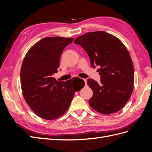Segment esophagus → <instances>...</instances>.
<instances>
[{
  "label": "esophagus",
  "mask_w": 152,
  "mask_h": 152,
  "mask_svg": "<svg viewBox=\"0 0 152 152\" xmlns=\"http://www.w3.org/2000/svg\"><path fill=\"white\" fill-rule=\"evenodd\" d=\"M84 81L85 82V84H86V85H87V80H86V79H84Z\"/></svg>",
  "instance_id": "1"
}]
</instances>
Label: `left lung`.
<instances>
[{"instance_id":"8db88e82","label":"left lung","mask_w":152,"mask_h":152,"mask_svg":"<svg viewBox=\"0 0 152 152\" xmlns=\"http://www.w3.org/2000/svg\"><path fill=\"white\" fill-rule=\"evenodd\" d=\"M74 43L86 50L92 67H100L99 83L87 80L93 91L91 107L104 115L119 111L129 99L134 86V67L126 47L116 37L103 31L88 32L78 37Z\"/></svg>"}]
</instances>
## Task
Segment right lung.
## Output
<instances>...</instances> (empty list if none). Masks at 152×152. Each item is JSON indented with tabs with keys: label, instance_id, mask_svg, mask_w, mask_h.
Masks as SVG:
<instances>
[{
	"label": "right lung",
	"instance_id": "obj_1",
	"mask_svg": "<svg viewBox=\"0 0 152 152\" xmlns=\"http://www.w3.org/2000/svg\"><path fill=\"white\" fill-rule=\"evenodd\" d=\"M73 38L49 37L39 40L26 54L21 68L22 93L29 107L37 115L45 120L61 117L70 107L79 78L66 82L57 81L52 76L58 72L63 49ZM82 89V88H81Z\"/></svg>",
	"mask_w": 152,
	"mask_h": 152
}]
</instances>
